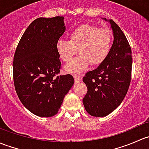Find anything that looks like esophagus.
<instances>
[{"mask_svg":"<svg viewBox=\"0 0 149 149\" xmlns=\"http://www.w3.org/2000/svg\"><path fill=\"white\" fill-rule=\"evenodd\" d=\"M74 79H75V82H76V83H78V82L81 81L82 78L79 76H74Z\"/></svg>","mask_w":149,"mask_h":149,"instance_id":"esophagus-1","label":"esophagus"}]
</instances>
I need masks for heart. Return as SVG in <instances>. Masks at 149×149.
Masks as SVG:
<instances>
[{
	"label": "heart",
	"mask_w": 149,
	"mask_h": 149,
	"mask_svg": "<svg viewBox=\"0 0 149 149\" xmlns=\"http://www.w3.org/2000/svg\"><path fill=\"white\" fill-rule=\"evenodd\" d=\"M69 40H59L56 50L64 62L68 63L78 52L80 55L65 66L66 71L79 74L90 64L98 65L109 54L112 44L111 32L107 28L91 24H81L68 34Z\"/></svg>",
	"instance_id": "b5f03b06"
}]
</instances>
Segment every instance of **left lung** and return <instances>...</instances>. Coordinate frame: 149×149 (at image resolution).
I'll return each instance as SVG.
<instances>
[{
	"instance_id": "obj_1",
	"label": "left lung",
	"mask_w": 149,
	"mask_h": 149,
	"mask_svg": "<svg viewBox=\"0 0 149 149\" xmlns=\"http://www.w3.org/2000/svg\"><path fill=\"white\" fill-rule=\"evenodd\" d=\"M109 22L114 35L109 54L97 69L83 78L88 89L83 104L94 117H104L113 112L124 100L131 81V48L120 26L112 19Z\"/></svg>"
}]
</instances>
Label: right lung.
Returning <instances> with one entry per match:
<instances>
[{"mask_svg": "<svg viewBox=\"0 0 149 149\" xmlns=\"http://www.w3.org/2000/svg\"><path fill=\"white\" fill-rule=\"evenodd\" d=\"M63 16L38 18L21 37L13 61L15 89L24 106L40 117H52L74 84L61 67L56 43L65 30Z\"/></svg>", "mask_w": 149, "mask_h": 149, "instance_id": "obj_1", "label": "right lung"}]
</instances>
